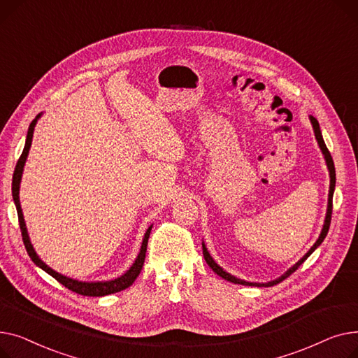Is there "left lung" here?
Here are the masks:
<instances>
[{"mask_svg": "<svg viewBox=\"0 0 358 358\" xmlns=\"http://www.w3.org/2000/svg\"><path fill=\"white\" fill-rule=\"evenodd\" d=\"M310 118V122H312V127H313V131H315V137H317V140H318V144H320V147H321V150H322V153H324V156H325V160H327V166H328V171H329V178H331V183H329V195H328V209H327V217H325V222H324V228H322V231H321V236H320V238L317 240V243H315L312 247H310V250L308 251V253L295 264L293 267H290L283 276H280L279 279H276V280H273V282H268V283H251V282H245V280H241V279H237V278H234V276H231L229 273H227L225 270H222L214 260H213V257L209 256V253H208V250H206V247H205V244L202 243V253H203V259H205V262H206V264L211 267L218 276H221L222 279H225V280H228V282H231V283H237V285H244V286H259V287H268V286H273V285H278V283H280L282 280H285L286 278H289L293 271H296L298 270V267L313 253L315 251V248H317L318 245H321V243L324 241V238L327 237V234H328V229H329V224H331V215H332V196H334V189H335V166H334V160H332V156H331V153H329V150L327 149V145H325V141H324V138H322V134H321V129H320V122L317 121V118L315 117H309Z\"/></svg>", "mask_w": 358, "mask_h": 358, "instance_id": "1", "label": "left lung"}]
</instances>
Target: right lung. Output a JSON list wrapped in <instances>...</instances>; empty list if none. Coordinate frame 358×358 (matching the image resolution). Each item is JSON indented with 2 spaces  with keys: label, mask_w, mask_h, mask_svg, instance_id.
Returning <instances> with one entry per match:
<instances>
[{
  "label": "right lung",
  "mask_w": 358,
  "mask_h": 358,
  "mask_svg": "<svg viewBox=\"0 0 358 358\" xmlns=\"http://www.w3.org/2000/svg\"><path fill=\"white\" fill-rule=\"evenodd\" d=\"M40 115H37L29 127L27 131V138H26V145H24V150L21 153L17 164H15V169H14V175H13V183H11V191H13V199L17 208V215H18V224H20V229H21V237H23V243L24 247L27 250V253L31 259V262L38 266L40 268H43L46 273L52 278H55L59 283H62L65 287H68L69 290L79 293L82 296H105V295H111V293L115 292H121L124 289H127L129 286H131L134 283V280L137 279V276L140 275V271L143 268L144 264V259H145V250H147V243H149V237H150V231L152 227H149V229L145 231L144 238H143V244L140 248V253L134 262V264L130 267V270H127L124 273L121 278H117L114 280L110 282H96V283H87V282H78L73 280L71 278H66L63 275H59L57 271L52 270L49 266H46L43 262L38 259V256L36 255V251L29 240V234H27V228L24 224V218H23V213H21V206H20V199H18V191H20V180H21V175H23V167L30 150V145H31V140H33V131H34V125L37 122V118Z\"/></svg>",
  "instance_id": "right-lung-1"
}]
</instances>
